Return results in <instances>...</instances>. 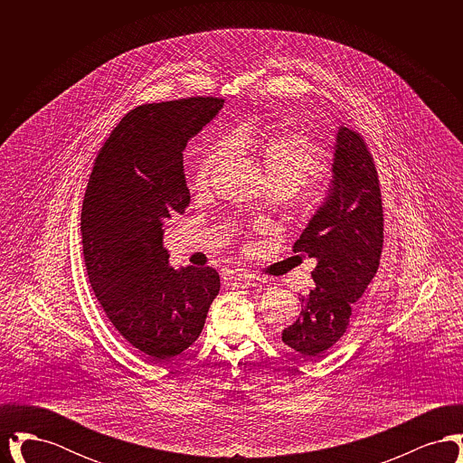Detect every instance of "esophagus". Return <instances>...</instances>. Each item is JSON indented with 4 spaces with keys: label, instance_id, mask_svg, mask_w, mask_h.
I'll return each mask as SVG.
<instances>
[{
    "label": "esophagus",
    "instance_id": "obj_1",
    "mask_svg": "<svg viewBox=\"0 0 463 463\" xmlns=\"http://www.w3.org/2000/svg\"><path fill=\"white\" fill-rule=\"evenodd\" d=\"M229 281L232 285H240V287H257V285H260L262 279L251 272H232Z\"/></svg>",
    "mask_w": 463,
    "mask_h": 463
}]
</instances>
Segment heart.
Returning <instances> with one entry per match:
<instances>
[{
    "label": "heart",
    "instance_id": "heart-1",
    "mask_svg": "<svg viewBox=\"0 0 463 463\" xmlns=\"http://www.w3.org/2000/svg\"><path fill=\"white\" fill-rule=\"evenodd\" d=\"M232 153L253 156L262 165L270 187H281L291 193H297L308 178L328 168L326 151L307 133L300 130L265 133L253 127H242L201 155L194 170V184L199 189L208 185L213 172Z\"/></svg>",
    "mask_w": 463,
    "mask_h": 463
}]
</instances>
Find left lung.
<instances>
[{
	"mask_svg": "<svg viewBox=\"0 0 463 463\" xmlns=\"http://www.w3.org/2000/svg\"><path fill=\"white\" fill-rule=\"evenodd\" d=\"M328 196L293 244L316 259V288L302 297L300 317L283 330V342L306 359H317L347 331L355 304L378 270L383 210L373 157L359 133L340 127L335 140Z\"/></svg>",
	"mask_w": 463,
	"mask_h": 463,
	"instance_id": "1",
	"label": "left lung"
}]
</instances>
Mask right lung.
I'll list each match as a JSON object with an SVG mask.
<instances>
[{
	"instance_id": "1",
	"label": "right lung",
	"mask_w": 463,
	"mask_h": 463,
	"mask_svg": "<svg viewBox=\"0 0 463 463\" xmlns=\"http://www.w3.org/2000/svg\"><path fill=\"white\" fill-rule=\"evenodd\" d=\"M223 108L191 97L130 110L93 163L81 210L90 285L116 331L151 361L198 340L221 278L212 267L174 269L166 222L191 203L184 149Z\"/></svg>"
}]
</instances>
